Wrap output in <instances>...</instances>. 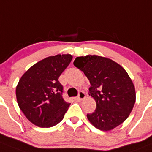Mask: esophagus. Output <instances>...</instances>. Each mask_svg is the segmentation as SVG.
Masks as SVG:
<instances>
[{
	"label": "esophagus",
	"mask_w": 152,
	"mask_h": 152,
	"mask_svg": "<svg viewBox=\"0 0 152 152\" xmlns=\"http://www.w3.org/2000/svg\"><path fill=\"white\" fill-rule=\"evenodd\" d=\"M85 97H86V95H85L84 92H82V91L79 92L78 95H77V99H78L79 100H80V101L83 100V99H85Z\"/></svg>",
	"instance_id": "esophagus-1"
}]
</instances>
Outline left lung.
Instances as JSON below:
<instances>
[{
	"label": "left lung",
	"mask_w": 152,
	"mask_h": 152,
	"mask_svg": "<svg viewBox=\"0 0 152 152\" xmlns=\"http://www.w3.org/2000/svg\"><path fill=\"white\" fill-rule=\"evenodd\" d=\"M74 65L89 79V94L96 102L95 110L86 115L90 123L107 131L126 120L136 101L135 88L126 71L113 60L97 55L76 57Z\"/></svg>",
	"instance_id": "obj_1"
}]
</instances>
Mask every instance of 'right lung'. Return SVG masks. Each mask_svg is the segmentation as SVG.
Returning a JSON list of instances; mask_svg holds the SVG:
<instances>
[{
  "instance_id": "1",
  "label": "right lung",
  "mask_w": 152,
  "mask_h": 152,
  "mask_svg": "<svg viewBox=\"0 0 152 152\" xmlns=\"http://www.w3.org/2000/svg\"><path fill=\"white\" fill-rule=\"evenodd\" d=\"M72 60L70 54H57L30 67L16 86V99L27 118L41 128H50L62 121L70 103L63 99L59 77Z\"/></svg>"
}]
</instances>
